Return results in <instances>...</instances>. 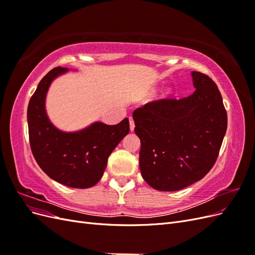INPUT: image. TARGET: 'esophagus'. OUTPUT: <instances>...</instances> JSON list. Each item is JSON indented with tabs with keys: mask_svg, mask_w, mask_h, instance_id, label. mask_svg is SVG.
Returning <instances> with one entry per match:
<instances>
[{
	"mask_svg": "<svg viewBox=\"0 0 255 255\" xmlns=\"http://www.w3.org/2000/svg\"><path fill=\"white\" fill-rule=\"evenodd\" d=\"M129 128H130V130H132V132L135 128V123H134V120H133L132 117H129Z\"/></svg>",
	"mask_w": 255,
	"mask_h": 255,
	"instance_id": "1",
	"label": "esophagus"
}]
</instances>
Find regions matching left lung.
Masks as SVG:
<instances>
[{
  "label": "left lung",
  "mask_w": 255,
  "mask_h": 255,
  "mask_svg": "<svg viewBox=\"0 0 255 255\" xmlns=\"http://www.w3.org/2000/svg\"><path fill=\"white\" fill-rule=\"evenodd\" d=\"M196 90L186 98L163 99L134 111L143 180L160 191L180 190L207 174L218 157L228 116L215 82L192 71Z\"/></svg>",
  "instance_id": "1"
}]
</instances>
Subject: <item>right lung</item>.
<instances>
[{
    "label": "right lung",
    "instance_id": "obj_1",
    "mask_svg": "<svg viewBox=\"0 0 255 255\" xmlns=\"http://www.w3.org/2000/svg\"><path fill=\"white\" fill-rule=\"evenodd\" d=\"M68 68L57 67L38 84L27 107L30 149L52 180L72 188H89L101 180L107 158L129 132L128 119L116 126L94 122L76 132H64L50 121L45 98L51 83Z\"/></svg>",
    "mask_w": 255,
    "mask_h": 255
}]
</instances>
